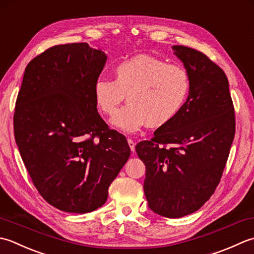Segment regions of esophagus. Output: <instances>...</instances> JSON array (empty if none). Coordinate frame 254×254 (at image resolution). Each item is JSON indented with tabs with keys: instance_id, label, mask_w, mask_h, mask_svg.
I'll use <instances>...</instances> for the list:
<instances>
[{
	"instance_id": "obj_1",
	"label": "esophagus",
	"mask_w": 254,
	"mask_h": 254,
	"mask_svg": "<svg viewBox=\"0 0 254 254\" xmlns=\"http://www.w3.org/2000/svg\"><path fill=\"white\" fill-rule=\"evenodd\" d=\"M127 141H128V144H129V147H130V150L132 152H134V141L132 140V139H130V138H128L127 139Z\"/></svg>"
}]
</instances>
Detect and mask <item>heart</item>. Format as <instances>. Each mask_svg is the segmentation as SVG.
<instances>
[{
    "label": "heart",
    "mask_w": 254,
    "mask_h": 254,
    "mask_svg": "<svg viewBox=\"0 0 254 254\" xmlns=\"http://www.w3.org/2000/svg\"><path fill=\"white\" fill-rule=\"evenodd\" d=\"M113 73L114 80L100 77L95 81L93 95L105 115H113L127 95L128 104L112 118L113 125L125 132H134L144 125H168L179 115L190 94L188 69L156 57L139 55L124 60Z\"/></svg>",
    "instance_id": "obj_1"
}]
</instances>
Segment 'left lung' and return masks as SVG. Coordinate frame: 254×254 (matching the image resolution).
<instances>
[{"mask_svg": "<svg viewBox=\"0 0 254 254\" xmlns=\"http://www.w3.org/2000/svg\"><path fill=\"white\" fill-rule=\"evenodd\" d=\"M190 77L179 115L136 146L146 165L143 190L149 208L168 218L198 210L219 184L236 131L228 79L200 51L173 46Z\"/></svg>", "mask_w": 254, "mask_h": 254, "instance_id": "left-lung-1", "label": "left lung"}]
</instances>
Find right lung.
Returning a JSON list of instances; mask_svg holds the SVG:
<instances>
[{
    "label": "right lung",
    "mask_w": 254,
    "mask_h": 254,
    "mask_svg": "<svg viewBox=\"0 0 254 254\" xmlns=\"http://www.w3.org/2000/svg\"><path fill=\"white\" fill-rule=\"evenodd\" d=\"M107 56L86 43L54 46L25 69L14 134L35 188L50 205L84 214L105 203L130 156L98 115L93 86Z\"/></svg>",
    "instance_id": "1"
}]
</instances>
